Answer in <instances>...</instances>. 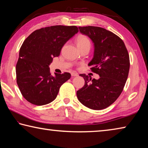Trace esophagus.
Wrapping results in <instances>:
<instances>
[{
	"label": "esophagus",
	"instance_id": "34e87169",
	"mask_svg": "<svg viewBox=\"0 0 148 148\" xmlns=\"http://www.w3.org/2000/svg\"><path fill=\"white\" fill-rule=\"evenodd\" d=\"M71 76H78V74H77V72H72V73H71Z\"/></svg>",
	"mask_w": 148,
	"mask_h": 148
}]
</instances>
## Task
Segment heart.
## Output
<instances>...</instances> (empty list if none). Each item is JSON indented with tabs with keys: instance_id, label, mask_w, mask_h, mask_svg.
I'll use <instances>...</instances> for the list:
<instances>
[{
	"instance_id": "b5f03b06",
	"label": "heart",
	"mask_w": 148,
	"mask_h": 148,
	"mask_svg": "<svg viewBox=\"0 0 148 148\" xmlns=\"http://www.w3.org/2000/svg\"><path fill=\"white\" fill-rule=\"evenodd\" d=\"M76 43L77 47L79 49H81L82 47L86 46H90L91 47V42H90L88 37L84 35H79L76 38Z\"/></svg>"
}]
</instances>
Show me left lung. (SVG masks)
I'll return each mask as SVG.
<instances>
[{
    "mask_svg": "<svg viewBox=\"0 0 148 148\" xmlns=\"http://www.w3.org/2000/svg\"><path fill=\"white\" fill-rule=\"evenodd\" d=\"M79 29L94 43V57L88 65L100 78L91 79L85 74H79L84 77L85 85L77 91V97L89 108H106L123 90L130 68L128 51L123 41L111 31L94 26L79 27Z\"/></svg>",
    "mask_w": 148,
    "mask_h": 148,
    "instance_id": "8db88e82",
    "label": "left lung"
}]
</instances>
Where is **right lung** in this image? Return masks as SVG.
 <instances>
[{
  "instance_id": "add662e5",
  "label": "right lung",
  "mask_w": 148,
  "mask_h": 148,
  "mask_svg": "<svg viewBox=\"0 0 148 148\" xmlns=\"http://www.w3.org/2000/svg\"><path fill=\"white\" fill-rule=\"evenodd\" d=\"M78 31L76 26L54 25L36 30L25 40L16 64V81L21 95L30 103H50L62 85L71 78L69 72L52 76L49 65Z\"/></svg>"
}]
</instances>
